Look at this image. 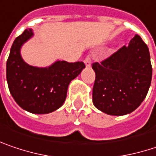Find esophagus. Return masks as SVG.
I'll return each mask as SVG.
<instances>
[{"label":"esophagus","instance_id":"34e87169","mask_svg":"<svg viewBox=\"0 0 156 156\" xmlns=\"http://www.w3.org/2000/svg\"><path fill=\"white\" fill-rule=\"evenodd\" d=\"M84 62H85V65H86L87 68H90V67H91V58H90L89 56H87V57L85 59Z\"/></svg>","mask_w":156,"mask_h":156}]
</instances>
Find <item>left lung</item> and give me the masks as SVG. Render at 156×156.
I'll return each mask as SVG.
<instances>
[{"label": "left lung", "instance_id": "8db88e82", "mask_svg": "<svg viewBox=\"0 0 156 156\" xmlns=\"http://www.w3.org/2000/svg\"><path fill=\"white\" fill-rule=\"evenodd\" d=\"M95 72L93 104L101 112L122 116L135 111L148 92L152 65L147 45L138 35L101 63Z\"/></svg>", "mask_w": 156, "mask_h": 156}]
</instances>
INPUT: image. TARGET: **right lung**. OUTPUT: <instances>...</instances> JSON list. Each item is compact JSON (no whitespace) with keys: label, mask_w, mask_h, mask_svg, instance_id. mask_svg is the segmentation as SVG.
I'll list each match as a JSON object with an SVG mask.
<instances>
[{"label":"right lung","mask_w":156,"mask_h":156,"mask_svg":"<svg viewBox=\"0 0 156 156\" xmlns=\"http://www.w3.org/2000/svg\"><path fill=\"white\" fill-rule=\"evenodd\" d=\"M33 36L32 28L26 29L13 42L6 64L8 87L23 110L46 114L63 105L69 83L81 73L85 64L59 60L48 67L27 64L22 58L21 48Z\"/></svg>","instance_id":"obj_1"}]
</instances>
